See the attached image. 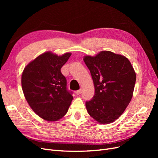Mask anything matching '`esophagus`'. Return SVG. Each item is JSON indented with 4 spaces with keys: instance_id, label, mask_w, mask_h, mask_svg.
Returning <instances> with one entry per match:
<instances>
[{
    "instance_id": "34e87169",
    "label": "esophagus",
    "mask_w": 158,
    "mask_h": 158,
    "mask_svg": "<svg viewBox=\"0 0 158 158\" xmlns=\"http://www.w3.org/2000/svg\"><path fill=\"white\" fill-rule=\"evenodd\" d=\"M76 95H80L81 93H82V89H78V90H77V91H76Z\"/></svg>"
}]
</instances>
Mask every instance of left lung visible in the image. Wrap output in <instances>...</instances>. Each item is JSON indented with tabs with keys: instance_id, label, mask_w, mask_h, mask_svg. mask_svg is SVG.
<instances>
[{
	"instance_id": "obj_1",
	"label": "left lung",
	"mask_w": 158,
	"mask_h": 158,
	"mask_svg": "<svg viewBox=\"0 0 158 158\" xmlns=\"http://www.w3.org/2000/svg\"><path fill=\"white\" fill-rule=\"evenodd\" d=\"M95 87V95L85 107L89 115L100 124L116 121L132 98L136 73L125 56L102 51L94 56H84Z\"/></svg>"
}]
</instances>
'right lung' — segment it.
Wrapping results in <instances>:
<instances>
[{"mask_svg": "<svg viewBox=\"0 0 158 158\" xmlns=\"http://www.w3.org/2000/svg\"><path fill=\"white\" fill-rule=\"evenodd\" d=\"M70 55V52L58 56L47 51L28 63L22 73V88L26 101L38 116L47 121L63 117L73 101L60 72Z\"/></svg>", "mask_w": 158, "mask_h": 158, "instance_id": "1", "label": "right lung"}]
</instances>
